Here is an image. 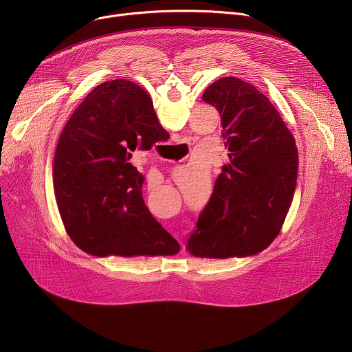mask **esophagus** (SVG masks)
<instances>
[{
  "mask_svg": "<svg viewBox=\"0 0 352 352\" xmlns=\"http://www.w3.org/2000/svg\"><path fill=\"white\" fill-rule=\"evenodd\" d=\"M179 244H181V245H182V241H179Z\"/></svg>",
  "mask_w": 352,
  "mask_h": 352,
  "instance_id": "esophagus-1",
  "label": "esophagus"
}]
</instances>
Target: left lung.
<instances>
[{
	"instance_id": "left-lung-1",
	"label": "left lung",
	"mask_w": 352,
	"mask_h": 352,
	"mask_svg": "<svg viewBox=\"0 0 352 352\" xmlns=\"http://www.w3.org/2000/svg\"><path fill=\"white\" fill-rule=\"evenodd\" d=\"M202 101L218 109L230 162L187 245L206 258L254 255L280 234L291 206L298 168L295 140L270 100L243 80L212 82Z\"/></svg>"
}]
</instances>
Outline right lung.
I'll list each match as a JSON object with an SVG mask.
<instances>
[{
	"mask_svg": "<svg viewBox=\"0 0 352 352\" xmlns=\"http://www.w3.org/2000/svg\"><path fill=\"white\" fill-rule=\"evenodd\" d=\"M153 101L137 84L105 81L74 111L54 157V191L64 227L82 251L174 255L177 239L148 211L133 155L162 141Z\"/></svg>",
	"mask_w": 352,
	"mask_h": 352,
	"instance_id": "1",
	"label": "right lung"
}]
</instances>
